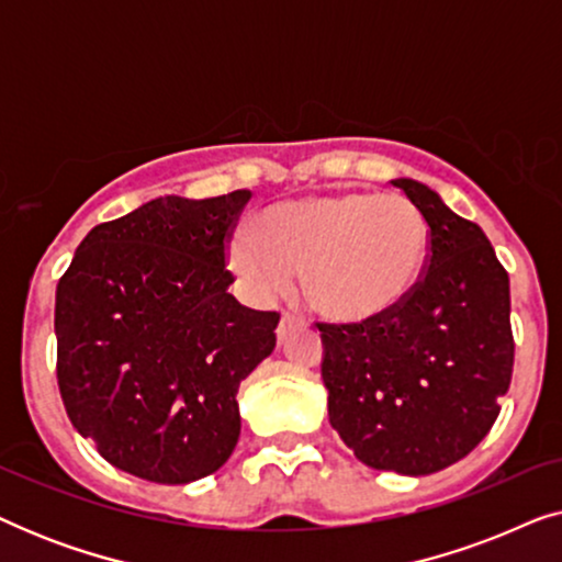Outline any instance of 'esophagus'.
<instances>
[{
	"instance_id": "1",
	"label": "esophagus",
	"mask_w": 562,
	"mask_h": 562,
	"mask_svg": "<svg viewBox=\"0 0 562 562\" xmlns=\"http://www.w3.org/2000/svg\"><path fill=\"white\" fill-rule=\"evenodd\" d=\"M294 327H296V317H294V314H283L281 322H279V327H276V335H279V342L286 340V337L291 335V329H294Z\"/></svg>"
}]
</instances>
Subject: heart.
<instances>
[{
	"label": "heart",
	"instance_id": "b5f03b06",
	"mask_svg": "<svg viewBox=\"0 0 562 562\" xmlns=\"http://www.w3.org/2000/svg\"><path fill=\"white\" fill-rule=\"evenodd\" d=\"M427 250V222L409 199L340 191L268 206L256 233L233 237L229 266L260 299L289 294L294 276H304L314 312L366 325L414 294Z\"/></svg>",
	"mask_w": 562,
	"mask_h": 562
}]
</instances>
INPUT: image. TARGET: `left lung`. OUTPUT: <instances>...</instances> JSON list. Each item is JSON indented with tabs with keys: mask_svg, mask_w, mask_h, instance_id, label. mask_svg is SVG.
<instances>
[{
	"mask_svg": "<svg viewBox=\"0 0 562 562\" xmlns=\"http://www.w3.org/2000/svg\"><path fill=\"white\" fill-rule=\"evenodd\" d=\"M429 227L425 276L389 317L322 325L329 425L375 471L429 475L465 458L502 412L514 337L509 276L475 222L414 179L391 181Z\"/></svg>",
	"mask_w": 562,
	"mask_h": 562,
	"instance_id": "obj_1",
	"label": "left lung"
}]
</instances>
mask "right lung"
<instances>
[{
    "mask_svg": "<svg viewBox=\"0 0 562 562\" xmlns=\"http://www.w3.org/2000/svg\"><path fill=\"white\" fill-rule=\"evenodd\" d=\"M248 199H153L91 229L58 281L68 419L137 479H204L240 437L237 389L273 352L279 325L227 291L225 243Z\"/></svg>",
    "mask_w": 562,
    "mask_h": 562,
    "instance_id": "1",
    "label": "right lung"
}]
</instances>
